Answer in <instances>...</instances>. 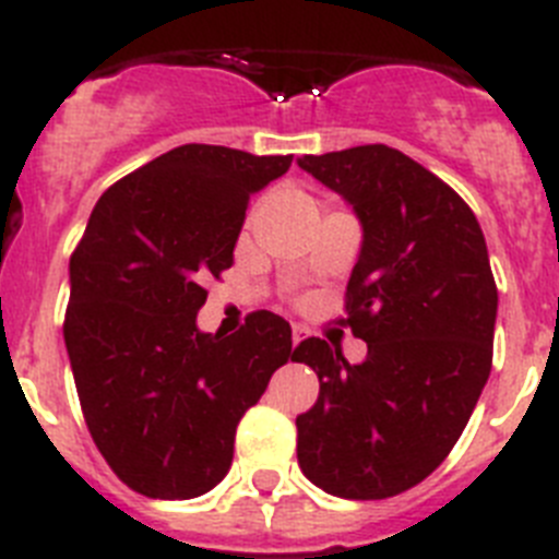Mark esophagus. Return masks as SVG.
<instances>
[{"label":"esophagus","mask_w":559,"mask_h":559,"mask_svg":"<svg viewBox=\"0 0 559 559\" xmlns=\"http://www.w3.org/2000/svg\"><path fill=\"white\" fill-rule=\"evenodd\" d=\"M307 329H304V326H295L293 329V346H298V343H300V340H307Z\"/></svg>","instance_id":"obj_1"}]
</instances>
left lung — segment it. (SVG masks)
<instances>
[{
    "label": "left lung",
    "mask_w": 559,
    "mask_h": 559,
    "mask_svg": "<svg viewBox=\"0 0 559 559\" xmlns=\"http://www.w3.org/2000/svg\"><path fill=\"white\" fill-rule=\"evenodd\" d=\"M298 165L346 199L362 245L346 323L368 343L360 366L309 337L318 402L298 425V464L314 487L380 501L448 459L492 368L498 289L475 213L436 174L382 143L304 154Z\"/></svg>",
    "instance_id": "left-lung-1"
}]
</instances>
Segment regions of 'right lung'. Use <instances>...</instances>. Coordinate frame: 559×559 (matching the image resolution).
<instances>
[{"mask_svg": "<svg viewBox=\"0 0 559 559\" xmlns=\"http://www.w3.org/2000/svg\"><path fill=\"white\" fill-rule=\"evenodd\" d=\"M289 165L293 154L179 145L115 182L72 252L64 343L78 400L109 467L145 498L216 487L236 425L295 354L273 312L247 314L230 337L197 326L247 202Z\"/></svg>", "mask_w": 559, "mask_h": 559, "instance_id": "obj_1", "label": "right lung"}]
</instances>
